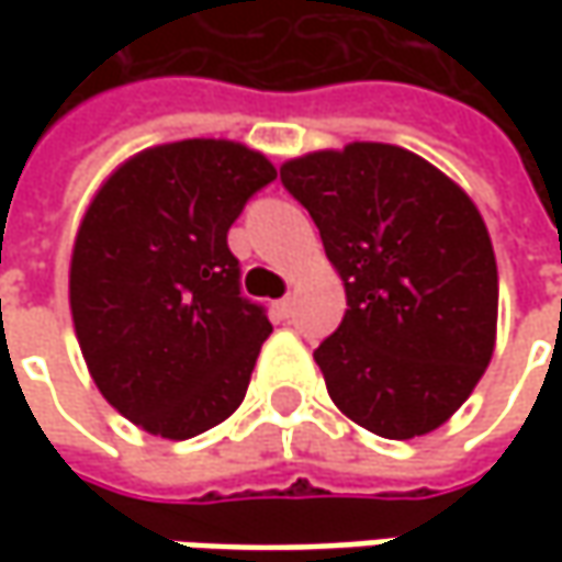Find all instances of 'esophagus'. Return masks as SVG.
Returning a JSON list of instances; mask_svg holds the SVG:
<instances>
[{
  "label": "esophagus",
  "mask_w": 562,
  "mask_h": 562,
  "mask_svg": "<svg viewBox=\"0 0 562 562\" xmlns=\"http://www.w3.org/2000/svg\"><path fill=\"white\" fill-rule=\"evenodd\" d=\"M274 313L281 315V318H291L293 296H284V300H278V303H274Z\"/></svg>",
  "instance_id": "obj_1"
}]
</instances>
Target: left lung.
I'll return each instance as SVG.
<instances>
[{
	"label": "left lung",
	"instance_id": "8db88e82",
	"mask_svg": "<svg viewBox=\"0 0 562 562\" xmlns=\"http://www.w3.org/2000/svg\"><path fill=\"white\" fill-rule=\"evenodd\" d=\"M344 281L347 313L313 357L335 406L409 441L441 428L497 340V262L475 203L422 156L347 143L281 165Z\"/></svg>",
	"mask_w": 562,
	"mask_h": 562
}]
</instances>
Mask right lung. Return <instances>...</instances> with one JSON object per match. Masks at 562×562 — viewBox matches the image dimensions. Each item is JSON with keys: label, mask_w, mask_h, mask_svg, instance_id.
Masks as SVG:
<instances>
[{"label": "right lung", "mask_w": 562, "mask_h": 562, "mask_svg": "<svg viewBox=\"0 0 562 562\" xmlns=\"http://www.w3.org/2000/svg\"><path fill=\"white\" fill-rule=\"evenodd\" d=\"M274 178L244 143H162L87 205L68 271L75 335L99 394L143 431L187 441L247 397L271 322L240 296L227 227Z\"/></svg>", "instance_id": "1"}]
</instances>
